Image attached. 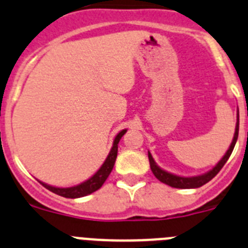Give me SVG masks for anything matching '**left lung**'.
<instances>
[{
  "label": "left lung",
  "mask_w": 248,
  "mask_h": 248,
  "mask_svg": "<svg viewBox=\"0 0 248 248\" xmlns=\"http://www.w3.org/2000/svg\"><path fill=\"white\" fill-rule=\"evenodd\" d=\"M238 137V116H237V124H236V129H235V136H233L232 143L230 146V148L227 149L226 155L222 157V159L211 169L210 171L202 174V175H198V177H190V178H185V177H178V175H174V174L168 173V171L163 170L155 164V159L152 158L151 153L148 152V159H149V166H151L152 171L155 174V177L157 178L158 180H160L164 184L169 185L171 188H178V189H193V188H199L202 185L206 184L207 182H210L214 177L218 171L221 170L222 167L225 166V163L227 162V159L230 158L231 153L233 151V147L236 144V140H237Z\"/></svg>",
  "instance_id": "1"
}]
</instances>
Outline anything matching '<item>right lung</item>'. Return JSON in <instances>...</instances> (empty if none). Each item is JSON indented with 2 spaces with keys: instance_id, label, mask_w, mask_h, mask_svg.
<instances>
[{
  "instance_id": "add662e5",
  "label": "right lung",
  "mask_w": 248,
  "mask_h": 248,
  "mask_svg": "<svg viewBox=\"0 0 248 248\" xmlns=\"http://www.w3.org/2000/svg\"><path fill=\"white\" fill-rule=\"evenodd\" d=\"M127 132V129H122L121 132L115 137L113 140V146L111 148L110 153H108V158L104 162V164L101 166V168L93 174L90 179H88L86 182L81 183V184L77 185V186H71V188H55V186H50V185L46 184V183H41L43 186H46L48 190L53 191V193L58 194L60 196H64V198H70V199H75V198H81V196L89 195V194L96 191L97 189H100L102 186V184L105 183V180L108 179V177L110 175L111 170H112L113 166H115L116 158H117V149H119V142L121 140L122 136Z\"/></svg>"
}]
</instances>
